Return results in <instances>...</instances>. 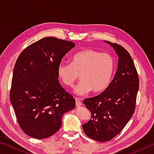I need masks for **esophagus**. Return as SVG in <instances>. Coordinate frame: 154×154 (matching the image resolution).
<instances>
[{
  "mask_svg": "<svg viewBox=\"0 0 154 154\" xmlns=\"http://www.w3.org/2000/svg\"><path fill=\"white\" fill-rule=\"evenodd\" d=\"M75 105H76L77 107H79V106H82V103H81V101L79 99H76L75 100Z\"/></svg>",
  "mask_w": 154,
  "mask_h": 154,
  "instance_id": "1",
  "label": "esophagus"
}]
</instances>
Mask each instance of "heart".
Here are the masks:
<instances>
[{"mask_svg": "<svg viewBox=\"0 0 154 154\" xmlns=\"http://www.w3.org/2000/svg\"><path fill=\"white\" fill-rule=\"evenodd\" d=\"M114 61L108 54L87 49L78 52L71 58V64L60 63L57 68L58 77L64 84L71 87L79 75L80 82L74 93L83 96L90 92H103L108 87L113 76Z\"/></svg>", "mask_w": 154, "mask_h": 154, "instance_id": "1", "label": "heart"}]
</instances>
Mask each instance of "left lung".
<instances>
[{
  "mask_svg": "<svg viewBox=\"0 0 154 154\" xmlns=\"http://www.w3.org/2000/svg\"><path fill=\"white\" fill-rule=\"evenodd\" d=\"M105 42L118 56V69L104 92L83 100L92 117L82 125L83 130L88 137L100 142L113 139L129 122L134 112L139 88V77L130 54L118 44Z\"/></svg>",
  "mask_w": 154,
  "mask_h": 154,
  "instance_id": "1",
  "label": "left lung"
}]
</instances>
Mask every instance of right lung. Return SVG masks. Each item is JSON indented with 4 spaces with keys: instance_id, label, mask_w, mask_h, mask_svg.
<instances>
[{
    "instance_id": "add662e5",
    "label": "right lung",
    "mask_w": 154,
    "mask_h": 154,
    "mask_svg": "<svg viewBox=\"0 0 154 154\" xmlns=\"http://www.w3.org/2000/svg\"><path fill=\"white\" fill-rule=\"evenodd\" d=\"M75 44L45 37L27 47L13 72L10 102L18 124L28 136L43 139L55 134L75 100L58 82L57 68Z\"/></svg>"
}]
</instances>
